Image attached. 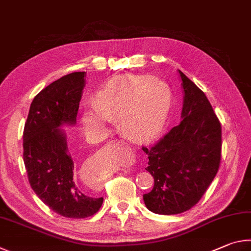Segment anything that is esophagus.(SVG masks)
Returning <instances> with one entry per match:
<instances>
[{
  "label": "esophagus",
  "mask_w": 251,
  "mask_h": 251,
  "mask_svg": "<svg viewBox=\"0 0 251 251\" xmlns=\"http://www.w3.org/2000/svg\"><path fill=\"white\" fill-rule=\"evenodd\" d=\"M120 143L122 144V146H123V147H125V148H126V149H128V150H130V152H131V148H130V147L128 146V144H126V142H123V141H121ZM132 161H133V156H132Z\"/></svg>",
  "instance_id": "34e87169"
}]
</instances>
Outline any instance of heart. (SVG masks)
Listing matches in <instances>:
<instances>
[{
    "label": "heart",
    "mask_w": 251,
    "mask_h": 251,
    "mask_svg": "<svg viewBox=\"0 0 251 251\" xmlns=\"http://www.w3.org/2000/svg\"><path fill=\"white\" fill-rule=\"evenodd\" d=\"M170 92L163 82L146 76L113 79L96 95L94 109L83 112L87 130H100L119 115L123 132L135 138H151L168 116Z\"/></svg>",
    "instance_id": "obj_1"
}]
</instances>
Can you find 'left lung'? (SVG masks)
I'll return each mask as SVG.
<instances>
[{
  "label": "left lung",
  "mask_w": 251,
  "mask_h": 251,
  "mask_svg": "<svg viewBox=\"0 0 251 251\" xmlns=\"http://www.w3.org/2000/svg\"><path fill=\"white\" fill-rule=\"evenodd\" d=\"M184 91L182 120L150 147L147 171L154 178L143 195L149 210L175 215L199 203L216 176L222 160V126L207 97L178 70Z\"/></svg>",
  "instance_id": "8db88e82"
}]
</instances>
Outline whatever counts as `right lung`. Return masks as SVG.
<instances>
[{"mask_svg":"<svg viewBox=\"0 0 251 251\" xmlns=\"http://www.w3.org/2000/svg\"><path fill=\"white\" fill-rule=\"evenodd\" d=\"M85 72L66 75L36 95L23 133V159L28 182L51 210L67 218L95 215L103 199L83 194L75 184L74 161L61 126L76 123Z\"/></svg>","mask_w":251,"mask_h":251,"instance_id":"add662e5","label":"right lung"}]
</instances>
